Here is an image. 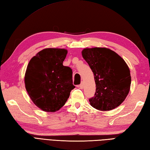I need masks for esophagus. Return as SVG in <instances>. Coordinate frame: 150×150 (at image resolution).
Returning <instances> with one entry per match:
<instances>
[{"label": "esophagus", "instance_id": "34e87169", "mask_svg": "<svg viewBox=\"0 0 150 150\" xmlns=\"http://www.w3.org/2000/svg\"><path fill=\"white\" fill-rule=\"evenodd\" d=\"M79 88H80V89H83V83L82 82L81 83V84H80L79 86Z\"/></svg>", "mask_w": 150, "mask_h": 150}]
</instances>
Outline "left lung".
<instances>
[{
	"label": "left lung",
	"instance_id": "obj_1",
	"mask_svg": "<svg viewBox=\"0 0 150 150\" xmlns=\"http://www.w3.org/2000/svg\"><path fill=\"white\" fill-rule=\"evenodd\" d=\"M82 54L95 76L96 88L95 96L89 100L91 105L103 111L117 107L130 88V73L126 62L106 48H85Z\"/></svg>",
	"mask_w": 150,
	"mask_h": 150
}]
</instances>
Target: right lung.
Here are the masks:
<instances>
[{"label": "right lung", "instance_id": "1", "mask_svg": "<svg viewBox=\"0 0 150 150\" xmlns=\"http://www.w3.org/2000/svg\"><path fill=\"white\" fill-rule=\"evenodd\" d=\"M68 52L61 48H45L29 62L25 84L30 99L46 112H55L67 102L73 84L72 69L62 63Z\"/></svg>", "mask_w": 150, "mask_h": 150}]
</instances>
